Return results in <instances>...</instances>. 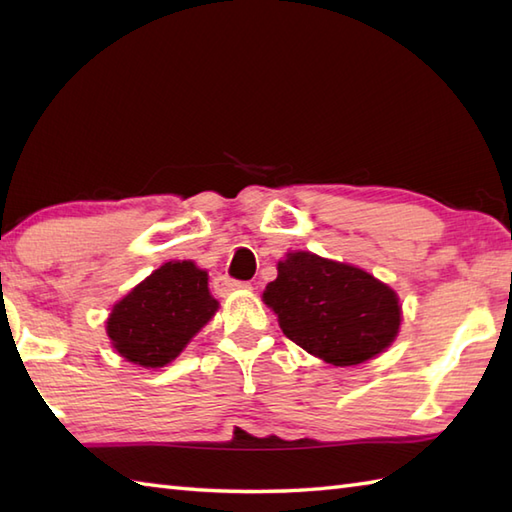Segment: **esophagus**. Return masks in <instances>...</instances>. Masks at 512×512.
Returning <instances> with one entry per match:
<instances>
[{
  "mask_svg": "<svg viewBox=\"0 0 512 512\" xmlns=\"http://www.w3.org/2000/svg\"><path fill=\"white\" fill-rule=\"evenodd\" d=\"M213 288L220 292V295H226V292H231V290L250 288V281H239V279H231L228 275H220L213 281Z\"/></svg>",
  "mask_w": 512,
  "mask_h": 512,
  "instance_id": "1",
  "label": "esophagus"
}]
</instances>
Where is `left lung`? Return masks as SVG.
<instances>
[{"label":"left lung","instance_id":"8db88e82","mask_svg":"<svg viewBox=\"0 0 512 512\" xmlns=\"http://www.w3.org/2000/svg\"><path fill=\"white\" fill-rule=\"evenodd\" d=\"M264 301L292 343L336 367L385 352L402 319L398 295L383 281L306 250L277 264Z\"/></svg>","mask_w":512,"mask_h":512}]
</instances>
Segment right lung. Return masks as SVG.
I'll use <instances>...</instances> for the list:
<instances>
[{
    "mask_svg": "<svg viewBox=\"0 0 512 512\" xmlns=\"http://www.w3.org/2000/svg\"><path fill=\"white\" fill-rule=\"evenodd\" d=\"M217 306L206 270L167 262L116 303L107 336L129 363L165 367L213 319Z\"/></svg>",
    "mask_w": 512,
    "mask_h": 512,
    "instance_id": "right-lung-1",
    "label": "right lung"
}]
</instances>
